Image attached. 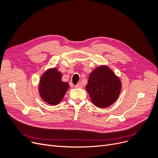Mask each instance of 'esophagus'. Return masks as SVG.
<instances>
[{
    "mask_svg": "<svg viewBox=\"0 0 158 158\" xmlns=\"http://www.w3.org/2000/svg\"><path fill=\"white\" fill-rule=\"evenodd\" d=\"M74 87L76 88H82V85L80 83H78V84H77L76 85H75Z\"/></svg>",
    "mask_w": 158,
    "mask_h": 158,
    "instance_id": "esophagus-1",
    "label": "esophagus"
}]
</instances>
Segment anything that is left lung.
I'll list each match as a JSON object with an SVG mask.
<instances>
[{"label": "left lung", "mask_w": 158, "mask_h": 158, "mask_svg": "<svg viewBox=\"0 0 158 158\" xmlns=\"http://www.w3.org/2000/svg\"><path fill=\"white\" fill-rule=\"evenodd\" d=\"M85 88L95 106L105 108L117 99L121 89V83L108 66H101L91 73Z\"/></svg>", "instance_id": "left-lung-1"}]
</instances>
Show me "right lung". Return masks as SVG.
Instances as JSON below:
<instances>
[{"mask_svg": "<svg viewBox=\"0 0 158 158\" xmlns=\"http://www.w3.org/2000/svg\"><path fill=\"white\" fill-rule=\"evenodd\" d=\"M62 74L56 68L47 70L42 75L39 85L41 98L50 105H56L63 99L69 84L62 81Z\"/></svg>", "mask_w": 158, "mask_h": 158, "instance_id": "1", "label": "right lung"}]
</instances>
